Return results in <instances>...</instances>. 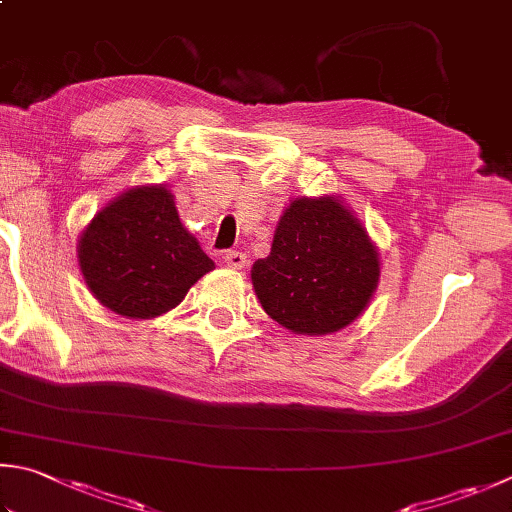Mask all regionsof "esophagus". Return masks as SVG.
Masks as SVG:
<instances>
[{
	"label": "esophagus",
	"instance_id": "1",
	"mask_svg": "<svg viewBox=\"0 0 512 512\" xmlns=\"http://www.w3.org/2000/svg\"><path fill=\"white\" fill-rule=\"evenodd\" d=\"M225 263L231 269H243L247 265V256L243 252H236V249H231V252L225 254Z\"/></svg>",
	"mask_w": 512,
	"mask_h": 512
}]
</instances>
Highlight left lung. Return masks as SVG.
Listing matches in <instances>:
<instances>
[{
  "label": "left lung",
  "mask_w": 512,
  "mask_h": 512,
  "mask_svg": "<svg viewBox=\"0 0 512 512\" xmlns=\"http://www.w3.org/2000/svg\"><path fill=\"white\" fill-rule=\"evenodd\" d=\"M379 252L339 198H296L272 252L252 267L263 310L296 334H332L356 321L379 285Z\"/></svg>",
  "instance_id": "1"
}]
</instances>
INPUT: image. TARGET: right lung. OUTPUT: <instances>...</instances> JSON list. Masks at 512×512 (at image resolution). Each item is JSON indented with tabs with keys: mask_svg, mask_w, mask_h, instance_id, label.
I'll use <instances>...</instances> for the list:
<instances>
[{
	"mask_svg": "<svg viewBox=\"0 0 512 512\" xmlns=\"http://www.w3.org/2000/svg\"><path fill=\"white\" fill-rule=\"evenodd\" d=\"M77 258L91 294L127 318L173 310L214 269L162 185L124 191L98 211L77 240Z\"/></svg>",
	"mask_w": 512,
	"mask_h": 512,
	"instance_id": "obj_1",
	"label": "right lung"
}]
</instances>
